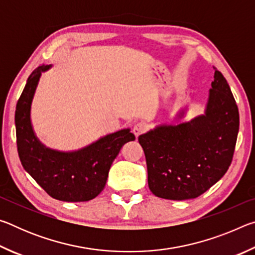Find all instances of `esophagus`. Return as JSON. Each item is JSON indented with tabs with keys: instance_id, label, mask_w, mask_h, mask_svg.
<instances>
[{
	"instance_id": "esophagus-1",
	"label": "esophagus",
	"mask_w": 255,
	"mask_h": 255,
	"mask_svg": "<svg viewBox=\"0 0 255 255\" xmlns=\"http://www.w3.org/2000/svg\"><path fill=\"white\" fill-rule=\"evenodd\" d=\"M145 130H146V126L143 124H136L135 126L132 127V132L136 137L139 136L140 133H143Z\"/></svg>"
}]
</instances>
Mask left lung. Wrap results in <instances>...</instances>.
<instances>
[{
	"instance_id": "obj_1",
	"label": "left lung",
	"mask_w": 255,
	"mask_h": 255,
	"mask_svg": "<svg viewBox=\"0 0 255 255\" xmlns=\"http://www.w3.org/2000/svg\"><path fill=\"white\" fill-rule=\"evenodd\" d=\"M214 70L204 115L176 125H158L138 137L147 164L148 187L156 197H199L231 165L240 127L239 108L226 79ZM187 110L181 109L175 119H182Z\"/></svg>"
}]
</instances>
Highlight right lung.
<instances>
[{
	"label": "right lung",
	"instance_id": "obj_1",
	"mask_svg": "<svg viewBox=\"0 0 255 255\" xmlns=\"http://www.w3.org/2000/svg\"><path fill=\"white\" fill-rule=\"evenodd\" d=\"M50 67L39 66L30 74L16 103L14 122L20 161L50 197L67 202L89 201L105 188L112 162L125 144L135 140V135L129 128L122 129L71 152L42 144L31 124V105L41 73Z\"/></svg>",
	"mask_w": 255,
	"mask_h": 255
}]
</instances>
